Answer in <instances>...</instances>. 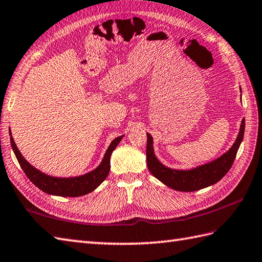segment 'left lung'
I'll list each match as a JSON object with an SVG mask.
<instances>
[{"instance_id": "left-lung-1", "label": "left lung", "mask_w": 262, "mask_h": 262, "mask_svg": "<svg viewBox=\"0 0 262 262\" xmlns=\"http://www.w3.org/2000/svg\"><path fill=\"white\" fill-rule=\"evenodd\" d=\"M241 91V88H240ZM245 119H242L240 130L235 142L231 148L216 160L199 165L190 169L169 168L162 164L154 153L153 137L147 133V146H146V161L149 172L163 184L181 192H193L215 184L226 175L232 166L238 153L240 144L245 134Z\"/></svg>"}]
</instances>
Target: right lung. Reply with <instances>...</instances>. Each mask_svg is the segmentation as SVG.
<instances>
[{"instance_id":"add662e5","label":"right lung","mask_w":262,"mask_h":262,"mask_svg":"<svg viewBox=\"0 0 262 262\" xmlns=\"http://www.w3.org/2000/svg\"><path fill=\"white\" fill-rule=\"evenodd\" d=\"M10 141L12 149L16 156V160L19 162L20 166L22 167L23 172L26 173L28 179L32 183L39 187L41 191H43L50 195H58V196H81L84 194L93 192L95 188L98 187L108 176L109 169H111V156L114 149L117 147V145L121 141L123 136L115 138L114 141L109 145L101 163L99 164L93 171L86 173L83 175L75 176V178H54L48 174L41 172L40 169L32 166L20 153L19 148L16 147V144L13 141L12 134L10 130Z\"/></svg>"}]
</instances>
